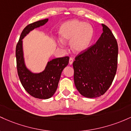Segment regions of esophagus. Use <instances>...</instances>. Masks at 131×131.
<instances>
[{"label":"esophagus","mask_w":131,"mask_h":131,"mask_svg":"<svg viewBox=\"0 0 131 131\" xmlns=\"http://www.w3.org/2000/svg\"><path fill=\"white\" fill-rule=\"evenodd\" d=\"M73 58H70V59H69V64L70 65H72V64H73Z\"/></svg>","instance_id":"obj_1"}]
</instances>
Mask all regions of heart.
Masks as SVG:
<instances>
[{"label":"heart","mask_w":131,"mask_h":131,"mask_svg":"<svg viewBox=\"0 0 131 131\" xmlns=\"http://www.w3.org/2000/svg\"><path fill=\"white\" fill-rule=\"evenodd\" d=\"M93 35L94 30L91 25L77 20L65 22L59 30L61 41L70 42L71 49L75 53H81L89 48Z\"/></svg>","instance_id":"1"}]
</instances>
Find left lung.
I'll return each mask as SVG.
<instances>
[{"label": "left lung", "instance_id": "obj_1", "mask_svg": "<svg viewBox=\"0 0 131 131\" xmlns=\"http://www.w3.org/2000/svg\"><path fill=\"white\" fill-rule=\"evenodd\" d=\"M95 45L75 58L73 62L74 83L86 98H96L108 90L116 73L118 47L116 39L105 25Z\"/></svg>", "mask_w": 131, "mask_h": 131}]
</instances>
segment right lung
<instances>
[{
	"label": "right lung",
	"mask_w": 131,
	"mask_h": 131,
	"mask_svg": "<svg viewBox=\"0 0 131 131\" xmlns=\"http://www.w3.org/2000/svg\"><path fill=\"white\" fill-rule=\"evenodd\" d=\"M48 21V18L44 19L26 26L16 47L17 71L22 86L31 96L43 100L52 97L55 93L62 72L69 64V57L53 59L47 62L42 72H33L26 65L22 39L31 31L45 25Z\"/></svg>",
	"instance_id": "obj_1"
}]
</instances>
